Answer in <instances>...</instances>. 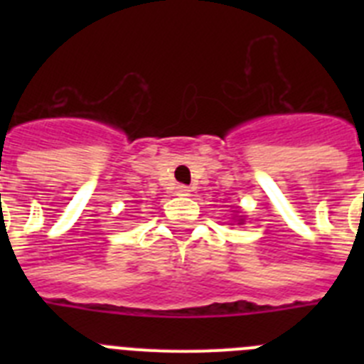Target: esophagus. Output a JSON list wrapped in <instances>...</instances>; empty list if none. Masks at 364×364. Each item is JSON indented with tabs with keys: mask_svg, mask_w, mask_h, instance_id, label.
<instances>
[{
	"mask_svg": "<svg viewBox=\"0 0 364 364\" xmlns=\"http://www.w3.org/2000/svg\"><path fill=\"white\" fill-rule=\"evenodd\" d=\"M175 191H176V195H180V197H188L189 193H191V189L188 188V186H182V184H178L175 188Z\"/></svg>",
	"mask_w": 364,
	"mask_h": 364,
	"instance_id": "obj_1",
	"label": "esophagus"
}]
</instances>
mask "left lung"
Segmentation results:
<instances>
[{"label": "left lung", "instance_id": "1", "mask_svg": "<svg viewBox=\"0 0 364 364\" xmlns=\"http://www.w3.org/2000/svg\"><path fill=\"white\" fill-rule=\"evenodd\" d=\"M239 224H244V218H239Z\"/></svg>", "mask_w": 364, "mask_h": 364}]
</instances>
